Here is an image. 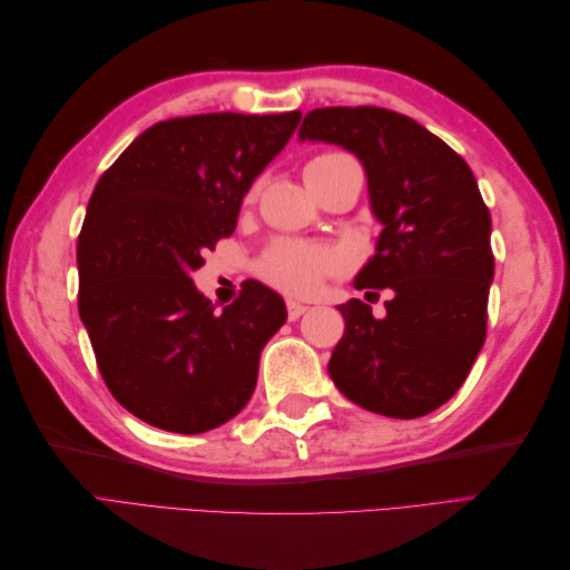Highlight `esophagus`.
I'll return each instance as SVG.
<instances>
[{
  "label": "esophagus",
  "mask_w": 570,
  "mask_h": 570,
  "mask_svg": "<svg viewBox=\"0 0 570 570\" xmlns=\"http://www.w3.org/2000/svg\"><path fill=\"white\" fill-rule=\"evenodd\" d=\"M308 312V306H304V304H299V302H287V318L289 321H297L299 316H304Z\"/></svg>",
  "instance_id": "34e87169"
}]
</instances>
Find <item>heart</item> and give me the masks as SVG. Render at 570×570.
Here are the masks:
<instances>
[{
	"mask_svg": "<svg viewBox=\"0 0 570 570\" xmlns=\"http://www.w3.org/2000/svg\"><path fill=\"white\" fill-rule=\"evenodd\" d=\"M356 164L350 154L327 149L316 154L306 161L304 166V178L308 187H316L321 180H325L337 168ZM258 195V183H254L245 202L252 204ZM350 268V258L342 249L331 245H312V243H299V239H278L266 252L258 256L256 273L273 285L275 289L285 292L289 297H308L327 281L342 275Z\"/></svg>",
	"mask_w": 570,
	"mask_h": 570,
	"instance_id": "heart-1",
	"label": "heart"
}]
</instances>
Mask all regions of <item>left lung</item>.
Wrapping results in <instances>:
<instances>
[{
	"mask_svg": "<svg viewBox=\"0 0 570 570\" xmlns=\"http://www.w3.org/2000/svg\"><path fill=\"white\" fill-rule=\"evenodd\" d=\"M299 137L356 154L383 223L354 285L387 289V316L373 318L361 299L340 304L344 335L327 373L361 409L425 416L456 394L488 335L492 218L473 170L438 135L381 107L314 109Z\"/></svg>",
	"mask_w": 570,
	"mask_h": 570,
	"instance_id": "1",
	"label": "left lung"
}]
</instances>
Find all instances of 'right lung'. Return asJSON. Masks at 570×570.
Segmentation results:
<instances>
[{
    "label": "right lung",
    "mask_w": 570,
    "mask_h": 570,
    "mask_svg": "<svg viewBox=\"0 0 570 570\" xmlns=\"http://www.w3.org/2000/svg\"><path fill=\"white\" fill-rule=\"evenodd\" d=\"M299 120L302 111L168 118L101 174L78 235V312L109 392L140 421L197 435L249 402L285 302L245 281L216 314L189 273L233 235L249 185Z\"/></svg>",
    "instance_id": "obj_1"
}]
</instances>
